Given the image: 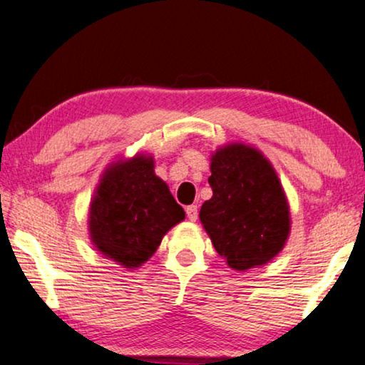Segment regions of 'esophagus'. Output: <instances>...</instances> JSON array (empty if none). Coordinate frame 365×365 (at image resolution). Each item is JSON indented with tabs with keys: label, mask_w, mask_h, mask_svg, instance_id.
Masks as SVG:
<instances>
[{
	"label": "esophagus",
	"mask_w": 365,
	"mask_h": 365,
	"mask_svg": "<svg viewBox=\"0 0 365 365\" xmlns=\"http://www.w3.org/2000/svg\"><path fill=\"white\" fill-rule=\"evenodd\" d=\"M186 214H187V219L191 220V222H194L195 219H197V215H199V212H197V205H187L186 207Z\"/></svg>",
	"instance_id": "obj_1"
}]
</instances>
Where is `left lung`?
<instances>
[{"instance_id": "left-lung-1", "label": "left lung", "mask_w": 365, "mask_h": 365, "mask_svg": "<svg viewBox=\"0 0 365 365\" xmlns=\"http://www.w3.org/2000/svg\"><path fill=\"white\" fill-rule=\"evenodd\" d=\"M212 197L199 219L232 270L247 272L272 262L292 232L289 204L268 158L245 143H229L210 156Z\"/></svg>"}]
</instances>
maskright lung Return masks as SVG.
<instances>
[{
	"instance_id": "add662e5",
	"label": "right lung",
	"mask_w": 365,
	"mask_h": 365,
	"mask_svg": "<svg viewBox=\"0 0 365 365\" xmlns=\"http://www.w3.org/2000/svg\"><path fill=\"white\" fill-rule=\"evenodd\" d=\"M184 217L168 184L155 174V158L136 153L110 163L100 176L88 207V235L105 258L135 270Z\"/></svg>"
}]
</instances>
